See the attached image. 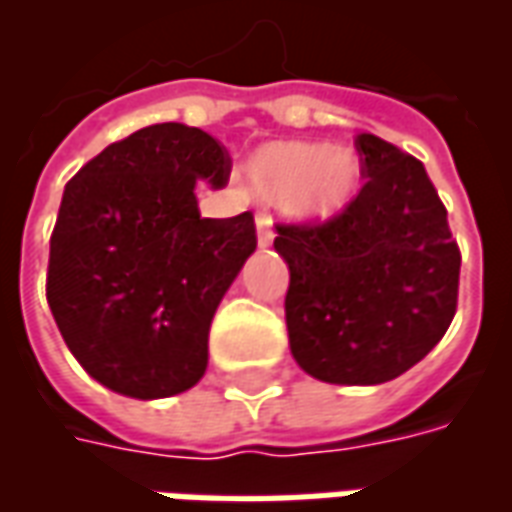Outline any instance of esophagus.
I'll return each instance as SVG.
<instances>
[{
	"label": "esophagus",
	"instance_id": "1",
	"mask_svg": "<svg viewBox=\"0 0 512 512\" xmlns=\"http://www.w3.org/2000/svg\"><path fill=\"white\" fill-rule=\"evenodd\" d=\"M274 241V227H271V216L268 213H257V244L268 246Z\"/></svg>",
	"mask_w": 512,
	"mask_h": 512
}]
</instances>
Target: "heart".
I'll return each instance as SVG.
<instances>
[{
    "instance_id": "b5f03b06",
    "label": "heart",
    "mask_w": 512,
    "mask_h": 512,
    "mask_svg": "<svg viewBox=\"0 0 512 512\" xmlns=\"http://www.w3.org/2000/svg\"><path fill=\"white\" fill-rule=\"evenodd\" d=\"M249 180L263 194H279L290 216L318 222L351 202L359 186V161L340 147L274 142L252 156Z\"/></svg>"
}]
</instances>
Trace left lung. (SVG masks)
Returning <instances> with one entry per match:
<instances>
[{
    "label": "left lung",
    "instance_id": "obj_1",
    "mask_svg": "<svg viewBox=\"0 0 512 512\" xmlns=\"http://www.w3.org/2000/svg\"><path fill=\"white\" fill-rule=\"evenodd\" d=\"M365 186L326 222H277L290 268V354L329 384H384L414 367L458 310L461 249L422 161L356 134Z\"/></svg>",
    "mask_w": 512,
    "mask_h": 512
}]
</instances>
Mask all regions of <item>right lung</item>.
<instances>
[{
    "instance_id": "add662e5",
    "label": "right lung",
    "mask_w": 512,
    "mask_h": 512,
    "mask_svg": "<svg viewBox=\"0 0 512 512\" xmlns=\"http://www.w3.org/2000/svg\"><path fill=\"white\" fill-rule=\"evenodd\" d=\"M227 147L158 123L90 158L65 186L46 299L79 365L120 395L153 400L205 376L213 312L255 252L252 211L202 219L200 178H230Z\"/></svg>"
}]
</instances>
